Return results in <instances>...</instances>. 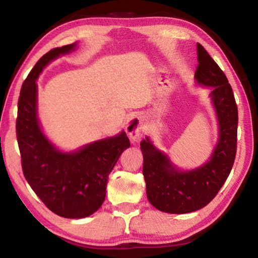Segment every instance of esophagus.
<instances>
[{"label":"esophagus","mask_w":258,"mask_h":258,"mask_svg":"<svg viewBox=\"0 0 258 258\" xmlns=\"http://www.w3.org/2000/svg\"><path fill=\"white\" fill-rule=\"evenodd\" d=\"M126 133L128 138L134 142H138L142 138L143 132H145V126H143V118L141 116L134 115L130 118L128 123L125 126Z\"/></svg>","instance_id":"34e87169"}]
</instances>
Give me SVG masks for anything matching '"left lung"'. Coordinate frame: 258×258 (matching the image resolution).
I'll use <instances>...</instances> for the list:
<instances>
[{
	"instance_id": "1",
	"label": "left lung",
	"mask_w": 258,
	"mask_h": 258,
	"mask_svg": "<svg viewBox=\"0 0 258 258\" xmlns=\"http://www.w3.org/2000/svg\"><path fill=\"white\" fill-rule=\"evenodd\" d=\"M196 84L211 87L212 106L217 119V141L206 163L191 169L174 164L149 137L142 140L143 175L149 203L160 212H196L214 199L232 169L237 150L238 108L229 81L203 45L197 44Z\"/></svg>"
}]
</instances>
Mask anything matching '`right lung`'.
I'll list each match as a JSON object with an SVG mask.
<instances>
[{
	"instance_id": "add662e5",
	"label": "right lung",
	"mask_w": 258,
	"mask_h": 258,
	"mask_svg": "<svg viewBox=\"0 0 258 258\" xmlns=\"http://www.w3.org/2000/svg\"><path fill=\"white\" fill-rule=\"evenodd\" d=\"M78 43L56 47L37 61L21 86L17 139L26 180L45 206L67 218L92 215L106 198L108 176L130 148L126 133L86 143L75 150L59 149L43 131L37 111L36 81L59 56L72 53Z\"/></svg>"
}]
</instances>
